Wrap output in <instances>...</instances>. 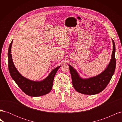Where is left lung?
<instances>
[{"label":"left lung","mask_w":122,"mask_h":122,"mask_svg":"<svg viewBox=\"0 0 122 122\" xmlns=\"http://www.w3.org/2000/svg\"><path fill=\"white\" fill-rule=\"evenodd\" d=\"M112 41L113 51L111 60L107 67L99 75L88 78H83L72 66L68 65L72 77L73 86L77 92L85 95H95L100 93L107 86L113 75L116 65V46L112 39Z\"/></svg>","instance_id":"8db88e82"}]
</instances>
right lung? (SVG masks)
<instances>
[{"label":"right lung","instance_id":"obj_1","mask_svg":"<svg viewBox=\"0 0 122 122\" xmlns=\"http://www.w3.org/2000/svg\"><path fill=\"white\" fill-rule=\"evenodd\" d=\"M13 42L10 44L8 50V67L10 75L21 90L25 94L31 97H39L49 93L52 90L55 74L61 66L52 70L46 78L41 81H33L22 75L18 72L13 61L11 48Z\"/></svg>","mask_w":122,"mask_h":122}]
</instances>
